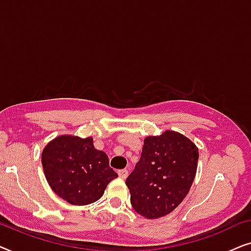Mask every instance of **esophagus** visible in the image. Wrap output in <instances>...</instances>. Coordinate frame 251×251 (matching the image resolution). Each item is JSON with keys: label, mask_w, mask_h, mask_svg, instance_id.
Wrapping results in <instances>:
<instances>
[{"label": "esophagus", "mask_w": 251, "mask_h": 251, "mask_svg": "<svg viewBox=\"0 0 251 251\" xmlns=\"http://www.w3.org/2000/svg\"><path fill=\"white\" fill-rule=\"evenodd\" d=\"M128 170L126 169H122V170H119V177L122 178V179H126V177H128Z\"/></svg>", "instance_id": "esophagus-1"}]
</instances>
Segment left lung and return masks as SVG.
Instances as JSON below:
<instances>
[{"instance_id": "8db88e82", "label": "left lung", "mask_w": 251, "mask_h": 251, "mask_svg": "<svg viewBox=\"0 0 251 251\" xmlns=\"http://www.w3.org/2000/svg\"><path fill=\"white\" fill-rule=\"evenodd\" d=\"M199 149L181 133L166 130L144 139L142 155L126 178L133 209L149 219L174 211L197 175Z\"/></svg>"}]
</instances>
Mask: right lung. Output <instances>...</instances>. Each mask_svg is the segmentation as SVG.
Listing matches in <instances>:
<instances>
[{"label": "right lung", "mask_w": 251, "mask_h": 251, "mask_svg": "<svg viewBox=\"0 0 251 251\" xmlns=\"http://www.w3.org/2000/svg\"><path fill=\"white\" fill-rule=\"evenodd\" d=\"M41 160L52 191L74 205L99 200L109 181L118 177L106 153L95 149L92 137L58 136L47 144Z\"/></svg>", "instance_id": "right-lung-1"}]
</instances>
